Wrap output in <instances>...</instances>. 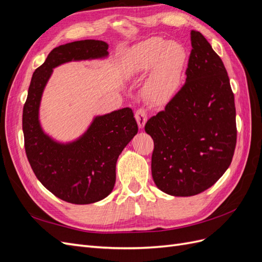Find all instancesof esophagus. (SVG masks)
Segmentation results:
<instances>
[{
    "label": "esophagus",
    "instance_id": "esophagus-1",
    "mask_svg": "<svg viewBox=\"0 0 262 262\" xmlns=\"http://www.w3.org/2000/svg\"><path fill=\"white\" fill-rule=\"evenodd\" d=\"M136 119H137V122L139 128H143L146 123L147 120V113L144 108H139L137 112H136Z\"/></svg>",
    "mask_w": 262,
    "mask_h": 262
}]
</instances>
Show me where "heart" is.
<instances>
[{
    "label": "heart",
    "mask_w": 262,
    "mask_h": 262,
    "mask_svg": "<svg viewBox=\"0 0 262 262\" xmlns=\"http://www.w3.org/2000/svg\"><path fill=\"white\" fill-rule=\"evenodd\" d=\"M187 61L184 47L163 38H150L134 47L129 63L131 74L152 71L145 94L153 104H163L176 93Z\"/></svg>",
    "instance_id": "heart-1"
}]
</instances>
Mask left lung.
<instances>
[{
	"label": "left lung",
	"mask_w": 262,
	"mask_h": 262,
	"mask_svg": "<svg viewBox=\"0 0 262 262\" xmlns=\"http://www.w3.org/2000/svg\"><path fill=\"white\" fill-rule=\"evenodd\" d=\"M186 83L165 109L149 118L152 176L163 192L190 196L223 176L235 152L234 93L223 61L204 36L191 30Z\"/></svg>",
	"instance_id": "8db88e82"
}]
</instances>
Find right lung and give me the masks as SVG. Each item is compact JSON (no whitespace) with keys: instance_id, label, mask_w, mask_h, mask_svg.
<instances>
[{"instance_id":"right-lung-1","label":"right lung","mask_w":262,"mask_h":262,"mask_svg":"<svg viewBox=\"0 0 262 262\" xmlns=\"http://www.w3.org/2000/svg\"><path fill=\"white\" fill-rule=\"evenodd\" d=\"M108 45L101 40H80L54 48L35 70L23 109L25 150L31 169L41 184L59 199L90 204L106 198L116 182L119 155L138 133L131 108H122L94 119L78 140L69 144L54 142L39 123V106L52 69L62 63L104 58Z\"/></svg>"}]
</instances>
